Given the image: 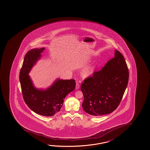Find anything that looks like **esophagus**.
Segmentation results:
<instances>
[{
    "label": "esophagus",
    "mask_w": 150,
    "mask_h": 150,
    "mask_svg": "<svg viewBox=\"0 0 150 150\" xmlns=\"http://www.w3.org/2000/svg\"><path fill=\"white\" fill-rule=\"evenodd\" d=\"M79 87H80V85H79V84L78 83H76V89H79Z\"/></svg>",
    "instance_id": "1"
}]
</instances>
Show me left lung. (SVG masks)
<instances>
[{
    "label": "left lung",
    "mask_w": 150,
    "mask_h": 150,
    "mask_svg": "<svg viewBox=\"0 0 150 150\" xmlns=\"http://www.w3.org/2000/svg\"><path fill=\"white\" fill-rule=\"evenodd\" d=\"M129 75L124 57L115 50L113 59L81 84L83 110L94 116L107 115L115 110L128 85Z\"/></svg>",
    "instance_id": "8db88e82"
}]
</instances>
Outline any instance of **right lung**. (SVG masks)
I'll list each match as a JSON object with an SVG mask.
<instances>
[{
  "instance_id": "add662e5",
  "label": "right lung",
  "mask_w": 150,
  "mask_h": 150,
  "mask_svg": "<svg viewBox=\"0 0 150 150\" xmlns=\"http://www.w3.org/2000/svg\"><path fill=\"white\" fill-rule=\"evenodd\" d=\"M44 50L42 47L28 52L20 70L19 79L23 98L29 108L37 114L51 117L59 112L66 96L75 89V81L58 79L46 89L36 88L29 73Z\"/></svg>"
}]
</instances>
